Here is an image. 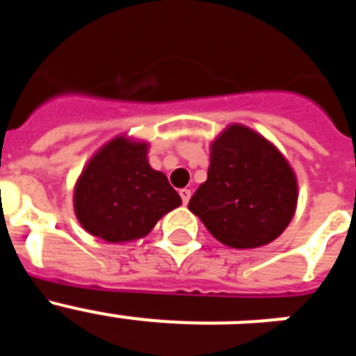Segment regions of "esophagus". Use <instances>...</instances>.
<instances>
[{
  "instance_id": "34e87169",
  "label": "esophagus",
  "mask_w": 356,
  "mask_h": 356,
  "mask_svg": "<svg viewBox=\"0 0 356 356\" xmlns=\"http://www.w3.org/2000/svg\"><path fill=\"white\" fill-rule=\"evenodd\" d=\"M180 197H181V201H184V205H187L188 200H191V191H188V188H181Z\"/></svg>"
}]
</instances>
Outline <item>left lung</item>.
I'll use <instances>...</instances> for the list:
<instances>
[{
  "label": "left lung",
  "mask_w": 356,
  "mask_h": 356,
  "mask_svg": "<svg viewBox=\"0 0 356 356\" xmlns=\"http://www.w3.org/2000/svg\"><path fill=\"white\" fill-rule=\"evenodd\" d=\"M298 203V181L285 156L242 124L210 146V168L188 210L219 242L237 250L266 246L282 235Z\"/></svg>",
  "instance_id": "1"
}]
</instances>
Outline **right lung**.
Masks as SVG:
<instances>
[{"instance_id": "add662e5", "label": "right lung", "mask_w": 356, "mask_h": 356, "mask_svg": "<svg viewBox=\"0 0 356 356\" xmlns=\"http://www.w3.org/2000/svg\"><path fill=\"white\" fill-rule=\"evenodd\" d=\"M181 205L165 175L147 162V143L119 135L89 160L74 185V212L90 235L128 242Z\"/></svg>"}]
</instances>
